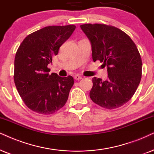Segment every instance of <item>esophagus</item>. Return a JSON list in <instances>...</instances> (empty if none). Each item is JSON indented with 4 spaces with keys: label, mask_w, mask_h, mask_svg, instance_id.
I'll return each mask as SVG.
<instances>
[{
    "label": "esophagus",
    "mask_w": 154,
    "mask_h": 154,
    "mask_svg": "<svg viewBox=\"0 0 154 154\" xmlns=\"http://www.w3.org/2000/svg\"><path fill=\"white\" fill-rule=\"evenodd\" d=\"M75 79H77V80H79V79H82V77L80 75H75Z\"/></svg>",
    "instance_id": "34e87169"
}]
</instances>
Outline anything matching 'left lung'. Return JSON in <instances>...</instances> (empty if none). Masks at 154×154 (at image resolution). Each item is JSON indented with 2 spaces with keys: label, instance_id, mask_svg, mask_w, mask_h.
Returning <instances> with one entry per match:
<instances>
[{
  "label": "left lung",
  "instance_id": "8db88e82",
  "mask_svg": "<svg viewBox=\"0 0 154 154\" xmlns=\"http://www.w3.org/2000/svg\"><path fill=\"white\" fill-rule=\"evenodd\" d=\"M82 30L91 42L93 61L107 67L108 79L92 78L89 97L95 104L113 109L131 100L141 79L142 61L131 38L120 29L104 24H85Z\"/></svg>",
  "mask_w": 154,
  "mask_h": 154
}]
</instances>
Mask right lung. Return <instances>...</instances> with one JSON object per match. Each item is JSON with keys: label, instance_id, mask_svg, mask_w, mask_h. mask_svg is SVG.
Wrapping results in <instances>:
<instances>
[{"label": "right lung", "instance_id": "1", "mask_svg": "<svg viewBox=\"0 0 154 154\" xmlns=\"http://www.w3.org/2000/svg\"><path fill=\"white\" fill-rule=\"evenodd\" d=\"M75 28L73 25L45 27L27 36L17 50L15 87L25 105L35 112L52 114L67 102L73 77L50 75L48 65Z\"/></svg>", "mask_w": 154, "mask_h": 154}]
</instances>
